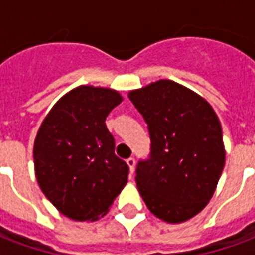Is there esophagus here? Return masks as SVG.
<instances>
[{"mask_svg": "<svg viewBox=\"0 0 255 255\" xmlns=\"http://www.w3.org/2000/svg\"><path fill=\"white\" fill-rule=\"evenodd\" d=\"M127 164L128 166H129V171H131V173H133V171H135V165H136V161H135V158H133V157L127 158Z\"/></svg>", "mask_w": 255, "mask_h": 255, "instance_id": "obj_1", "label": "esophagus"}]
</instances>
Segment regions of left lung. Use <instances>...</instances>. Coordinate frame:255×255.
<instances>
[{
    "label": "left lung",
    "mask_w": 255,
    "mask_h": 255,
    "mask_svg": "<svg viewBox=\"0 0 255 255\" xmlns=\"http://www.w3.org/2000/svg\"><path fill=\"white\" fill-rule=\"evenodd\" d=\"M143 116L150 154L136 165V186L158 219L176 224L202 210L224 168L219 117L182 84L158 80L128 94Z\"/></svg>",
    "instance_id": "left-lung-1"
}]
</instances>
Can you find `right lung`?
<instances>
[{"label":"right lung","mask_w":255,"mask_h":255,"mask_svg":"<svg viewBox=\"0 0 255 255\" xmlns=\"http://www.w3.org/2000/svg\"><path fill=\"white\" fill-rule=\"evenodd\" d=\"M122 101L115 90L80 86L53 106L38 131L36 180L69 219L104 216L127 183L129 168L115 154V138L105 124Z\"/></svg>","instance_id":"1"}]
</instances>
